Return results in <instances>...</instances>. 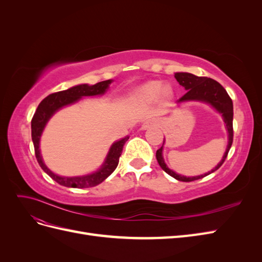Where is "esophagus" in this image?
<instances>
[{
    "instance_id": "obj_1",
    "label": "esophagus",
    "mask_w": 262,
    "mask_h": 262,
    "mask_svg": "<svg viewBox=\"0 0 262 262\" xmlns=\"http://www.w3.org/2000/svg\"><path fill=\"white\" fill-rule=\"evenodd\" d=\"M150 125H153V122L146 121V122L143 123V125H142V129H146V128H148V126H150Z\"/></svg>"
}]
</instances>
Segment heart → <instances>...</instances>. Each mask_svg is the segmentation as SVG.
<instances>
[{"instance_id":"b5f03b06","label":"heart","mask_w":262,"mask_h":262,"mask_svg":"<svg viewBox=\"0 0 262 262\" xmlns=\"http://www.w3.org/2000/svg\"><path fill=\"white\" fill-rule=\"evenodd\" d=\"M163 93L165 96H168L171 93L170 87L168 86H162L160 82H149L142 87H140L139 91L137 92L138 97L146 100H153L155 99L158 95Z\"/></svg>"}]
</instances>
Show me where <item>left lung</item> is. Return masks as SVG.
Segmentation results:
<instances>
[{"instance_id": "8db88e82", "label": "left lung", "mask_w": 262, "mask_h": 262, "mask_svg": "<svg viewBox=\"0 0 262 262\" xmlns=\"http://www.w3.org/2000/svg\"><path fill=\"white\" fill-rule=\"evenodd\" d=\"M175 78L177 82L184 86L185 89L188 91L184 96L179 98L178 102L180 101H186V100H201L211 104L214 108H215L219 113L223 115L224 122L226 123V128L228 131V145L226 148V152L222 158V161L217 164V166L208 173H204L201 176H195V177H185L176 173L175 171L170 170L166 164L164 163V158L162 156L163 152V146L156 150V160L160 164L162 169L168 173L169 176L173 177L179 181H194L198 179H201L205 176L210 175V173L217 170L223 163L225 162L227 154L229 152V148H231L233 144V101L229 97V95L225 91V89L222 86L219 82L212 80V78L205 77V76H195L190 73H176Z\"/></svg>"}]
</instances>
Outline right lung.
Instances as JSON below:
<instances>
[{"instance_id":"1","label":"right lung","mask_w":262,"mask_h":262,"mask_svg":"<svg viewBox=\"0 0 262 262\" xmlns=\"http://www.w3.org/2000/svg\"><path fill=\"white\" fill-rule=\"evenodd\" d=\"M112 80L102 81L95 85H87L82 84L77 85L67 91H62L58 93L50 94L49 96H47L40 104L38 105V108L36 113L31 119V139H33V143L35 147V155L37 158L38 164L40 165V167L45 172L54 180L57 181L59 185L64 187H72V188H90L99 185L100 182L104 181L108 176L112 175L114 170L117 168L119 164V158L121 156L123 145L126 141H128L129 137H125L124 139L116 142L110 147L109 153L107 155L106 161L104 165L101 166V168L92 173V175L82 176V177H61L55 175L48 167L43 164L42 158L40 155V149H39V141H40V136L42 133V130L45 128L46 123L48 122L50 117L59 110L61 107L67 106L73 102L77 101L83 96H95V95H101L106 92L108 89L109 84L112 83Z\"/></svg>"}]
</instances>
